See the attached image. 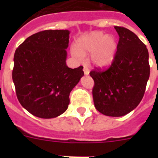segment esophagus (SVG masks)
Listing matches in <instances>:
<instances>
[{"instance_id":"1","label":"esophagus","mask_w":158,"mask_h":158,"mask_svg":"<svg viewBox=\"0 0 158 158\" xmlns=\"http://www.w3.org/2000/svg\"><path fill=\"white\" fill-rule=\"evenodd\" d=\"M83 71H84V73H85V75H89V69L87 67H85V66H84Z\"/></svg>"}]
</instances>
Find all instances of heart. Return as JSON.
I'll return each mask as SVG.
<instances>
[{
	"mask_svg": "<svg viewBox=\"0 0 158 158\" xmlns=\"http://www.w3.org/2000/svg\"><path fill=\"white\" fill-rule=\"evenodd\" d=\"M116 50L117 42L114 36H106L102 32L93 31L76 40L72 53L79 61H82L87 54L92 53L91 60L94 65L106 67L112 63Z\"/></svg>",
	"mask_w": 158,
	"mask_h": 158,
	"instance_id": "1",
	"label": "heart"
}]
</instances>
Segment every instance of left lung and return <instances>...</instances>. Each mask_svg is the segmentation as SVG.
Instances as JSON below:
<instances>
[{"label":"left lung","instance_id":"obj_1","mask_svg":"<svg viewBox=\"0 0 158 158\" xmlns=\"http://www.w3.org/2000/svg\"><path fill=\"white\" fill-rule=\"evenodd\" d=\"M119 36L117 51L107 69L90 72L95 85L92 95L95 109L111 117L127 114L139 105L150 76L149 54L135 33L114 27Z\"/></svg>","mask_w":158,"mask_h":158}]
</instances>
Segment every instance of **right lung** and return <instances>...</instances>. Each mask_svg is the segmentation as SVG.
I'll use <instances>...</instances> for the list:
<instances>
[{
	"instance_id": "obj_1",
	"label": "right lung",
	"mask_w": 158,
	"mask_h": 158,
	"mask_svg": "<svg viewBox=\"0 0 158 158\" xmlns=\"http://www.w3.org/2000/svg\"><path fill=\"white\" fill-rule=\"evenodd\" d=\"M69 31L47 30L27 38L16 49L12 79L18 101L41 118L66 111L69 93L84 76L83 66H66Z\"/></svg>"
}]
</instances>
